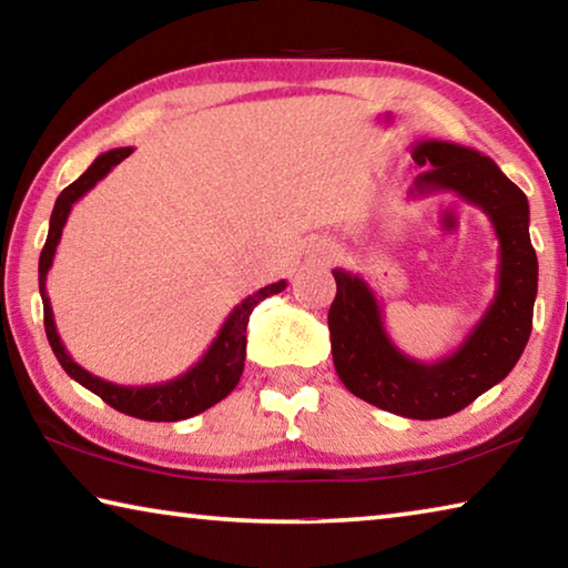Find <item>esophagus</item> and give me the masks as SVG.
Returning <instances> with one entry per match:
<instances>
[{
    "mask_svg": "<svg viewBox=\"0 0 568 568\" xmlns=\"http://www.w3.org/2000/svg\"><path fill=\"white\" fill-rule=\"evenodd\" d=\"M313 255L318 257V261H333V255H335V245L333 243H328V240H318V243L313 245Z\"/></svg>",
    "mask_w": 568,
    "mask_h": 568,
    "instance_id": "esophagus-1",
    "label": "esophagus"
}]
</instances>
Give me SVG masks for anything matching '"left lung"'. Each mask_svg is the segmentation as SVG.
I'll return each mask as SVG.
<instances>
[{"label":"left lung","instance_id":"left-lung-1","mask_svg":"<svg viewBox=\"0 0 568 568\" xmlns=\"http://www.w3.org/2000/svg\"><path fill=\"white\" fill-rule=\"evenodd\" d=\"M410 155L420 168L432 165L413 182L410 200L456 192L491 220L498 237L494 301L458 348L423 363L390 341L365 277L335 267L338 293L328 331L335 371L353 396L403 418L434 420L466 408L521 358L534 323L538 261L528 237V200L491 158L444 140H418Z\"/></svg>","mask_w":568,"mask_h":568}]
</instances>
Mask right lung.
Returning <instances> with one entry per match:
<instances>
[{"instance_id": "1", "label": "right lung", "mask_w": 568, "mask_h": 568, "mask_svg": "<svg viewBox=\"0 0 568 568\" xmlns=\"http://www.w3.org/2000/svg\"><path fill=\"white\" fill-rule=\"evenodd\" d=\"M132 155V148H114L102 152V155L92 162V165L77 178L70 187H64L57 197L52 217H50V233H47V243L40 255V295L44 305V331L47 341H50L52 351L60 361L67 376L74 378L80 386L92 390L94 396H100L108 406L114 410L124 413V416H134L142 420H185L197 416V413L215 406L217 400H223L230 390L237 386L240 376H243L245 365V333L247 321L253 307L265 301V297L277 295L285 291V281H277L261 287V291L247 295L243 303L233 307V313L227 315L223 328L217 331L215 341L210 343V348L203 353L195 365H190L185 373H180L178 378L150 383V386H120V383L104 381L94 373L84 371L80 363L72 361V355L67 353L64 343L57 333L54 313L50 305V295H47V273H50L57 245H60L62 227L67 217L72 213V205L77 200L88 195V192L98 185V182L108 175V172L120 165L124 158Z\"/></svg>"}]
</instances>
